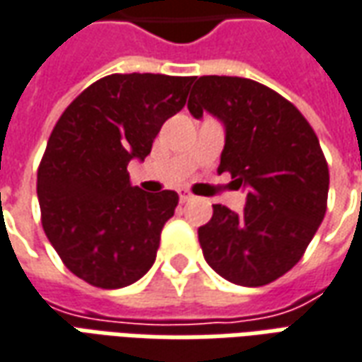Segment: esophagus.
<instances>
[{
	"instance_id": "esophagus-1",
	"label": "esophagus",
	"mask_w": 362,
	"mask_h": 362,
	"mask_svg": "<svg viewBox=\"0 0 362 362\" xmlns=\"http://www.w3.org/2000/svg\"><path fill=\"white\" fill-rule=\"evenodd\" d=\"M189 199H192V194H189V192H180L182 204H186V202H189Z\"/></svg>"
}]
</instances>
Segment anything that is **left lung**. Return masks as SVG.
I'll list each match as a JSON object with an SVG mask.
<instances>
[{
  "instance_id": "left-lung-1",
  "label": "left lung",
  "mask_w": 362,
  "mask_h": 362,
  "mask_svg": "<svg viewBox=\"0 0 362 362\" xmlns=\"http://www.w3.org/2000/svg\"><path fill=\"white\" fill-rule=\"evenodd\" d=\"M223 123L217 173L247 188L241 214L216 204L198 229L207 264L239 286H264L302 259L327 209L329 170L312 125L286 98L249 78L199 76L188 100Z\"/></svg>"
}]
</instances>
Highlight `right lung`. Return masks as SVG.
Returning a JSON list of instances; mask_svg holds the SVG:
<instances>
[{
  "instance_id": "1",
  "label": "right lung",
  "mask_w": 362,
  "mask_h": 362,
  "mask_svg": "<svg viewBox=\"0 0 362 362\" xmlns=\"http://www.w3.org/2000/svg\"><path fill=\"white\" fill-rule=\"evenodd\" d=\"M194 76L111 74L68 105L37 174L42 229L70 272L98 288H123L153 267L178 194L129 182L163 123L186 105Z\"/></svg>"
}]
</instances>
